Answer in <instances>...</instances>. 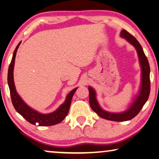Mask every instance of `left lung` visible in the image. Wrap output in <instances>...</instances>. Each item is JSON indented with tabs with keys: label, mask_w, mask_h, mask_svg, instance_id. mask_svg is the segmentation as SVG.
Segmentation results:
<instances>
[{
	"label": "left lung",
	"mask_w": 159,
	"mask_h": 159,
	"mask_svg": "<svg viewBox=\"0 0 159 159\" xmlns=\"http://www.w3.org/2000/svg\"><path fill=\"white\" fill-rule=\"evenodd\" d=\"M120 35L122 37L125 39L128 42L134 46L137 51V53H138L139 62L142 67V84L138 97L136 98L130 108L127 111L119 113H108L107 111H103L100 107L97 101V98H96L95 91L92 87H89V104L92 110L95 113H97L101 118L117 122L129 120L134 118L142 110V107L149 98L151 88L150 67L149 61H148L147 56H145L142 46L140 45L139 41L136 39V38L134 37L128 32H127L125 30H122Z\"/></svg>",
	"instance_id": "1"
}]
</instances>
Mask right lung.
Listing matches in <instances>:
<instances>
[{"label":"right lung","mask_w":159,"mask_h":159,"mask_svg":"<svg viewBox=\"0 0 159 159\" xmlns=\"http://www.w3.org/2000/svg\"><path fill=\"white\" fill-rule=\"evenodd\" d=\"M20 43L21 41L18 43L14 51L11 62H10L9 66L8 72H7V83H8L12 105H13L15 109L17 111V113H19L23 118H25L31 124L36 125V123H38V125L39 126H51L58 124L63 120L67 116V113H68L72 97H73V94L76 92L77 88L72 90L69 93V94L67 96L66 101L56 111L51 113L41 114L29 107L27 104L23 101L22 98H20V96L17 94L16 89H15L13 80L15 59V56H16L17 48L19 47Z\"/></svg>","instance_id":"obj_1"}]
</instances>
